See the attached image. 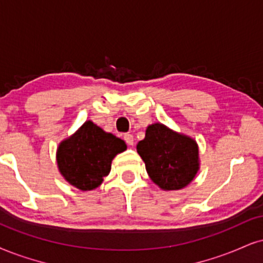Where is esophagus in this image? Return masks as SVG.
Returning <instances> with one entry per match:
<instances>
[{"mask_svg": "<svg viewBox=\"0 0 263 263\" xmlns=\"http://www.w3.org/2000/svg\"><path fill=\"white\" fill-rule=\"evenodd\" d=\"M124 141L129 145V146H132V145L134 144V137H133L132 134H125L124 135Z\"/></svg>", "mask_w": 263, "mask_h": 263, "instance_id": "1", "label": "esophagus"}]
</instances>
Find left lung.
Instances as JSON below:
<instances>
[{
  "instance_id": "obj_1",
  "label": "left lung",
  "mask_w": 263,
  "mask_h": 263,
  "mask_svg": "<svg viewBox=\"0 0 263 263\" xmlns=\"http://www.w3.org/2000/svg\"><path fill=\"white\" fill-rule=\"evenodd\" d=\"M138 154L145 162L148 177L163 190H179L194 179L199 170V148L193 139L166 125H148Z\"/></svg>"
}]
</instances>
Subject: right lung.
Instances as JSON below:
<instances>
[{"mask_svg":"<svg viewBox=\"0 0 263 263\" xmlns=\"http://www.w3.org/2000/svg\"><path fill=\"white\" fill-rule=\"evenodd\" d=\"M125 142L87 121L73 137L61 142L57 163L62 176L80 190H92L111 171L115 156Z\"/></svg>","mask_w":263,"mask_h":263,"instance_id":"obj_1","label":"right lung"}]
</instances>
